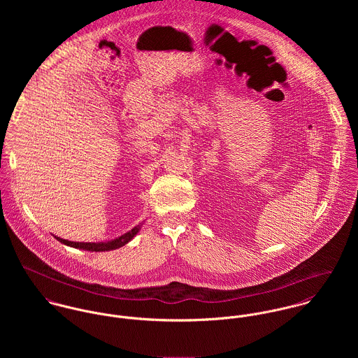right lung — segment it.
I'll return each instance as SVG.
<instances>
[{
    "instance_id": "right-lung-1",
    "label": "right lung",
    "mask_w": 358,
    "mask_h": 358,
    "mask_svg": "<svg viewBox=\"0 0 358 358\" xmlns=\"http://www.w3.org/2000/svg\"><path fill=\"white\" fill-rule=\"evenodd\" d=\"M143 223L135 226L134 229H131L129 231H127L125 234L114 238V240H108V241H101V243H74V241H69V240H63L60 237H56L55 238L67 245V247H71V248H77V250H83V251H91V252H104V251H113V250H117V248H121L124 245H127L141 230Z\"/></svg>"
}]
</instances>
